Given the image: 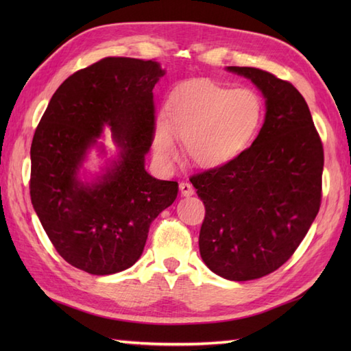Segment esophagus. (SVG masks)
<instances>
[{
	"mask_svg": "<svg viewBox=\"0 0 351 351\" xmlns=\"http://www.w3.org/2000/svg\"><path fill=\"white\" fill-rule=\"evenodd\" d=\"M180 190L182 196H191L193 193H195V189H193V185L190 182H181Z\"/></svg>",
	"mask_w": 351,
	"mask_h": 351,
	"instance_id": "1",
	"label": "esophagus"
}]
</instances>
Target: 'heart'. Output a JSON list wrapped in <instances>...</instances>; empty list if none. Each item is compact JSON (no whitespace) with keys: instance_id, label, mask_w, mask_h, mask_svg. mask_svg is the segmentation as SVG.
Masks as SVG:
<instances>
[{"instance_id":"obj_1","label":"heart","mask_w":351,"mask_h":351,"mask_svg":"<svg viewBox=\"0 0 351 351\" xmlns=\"http://www.w3.org/2000/svg\"><path fill=\"white\" fill-rule=\"evenodd\" d=\"M166 125L154 132V147L162 160L176 155L175 140L199 167L214 169L234 161L259 134L265 107L250 87H232L213 81H191L170 93Z\"/></svg>"}]
</instances>
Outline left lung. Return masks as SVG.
<instances>
[{"instance_id": "left-lung-1", "label": "left lung", "mask_w": 351, "mask_h": 351, "mask_svg": "<svg viewBox=\"0 0 351 351\" xmlns=\"http://www.w3.org/2000/svg\"><path fill=\"white\" fill-rule=\"evenodd\" d=\"M228 71L263 92L264 125L240 156L190 182L205 205L200 256L215 274L244 282L278 270L308 234L322 205L324 152L293 84L256 68Z\"/></svg>"}]
</instances>
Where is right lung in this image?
<instances>
[{"mask_svg": "<svg viewBox=\"0 0 351 351\" xmlns=\"http://www.w3.org/2000/svg\"><path fill=\"white\" fill-rule=\"evenodd\" d=\"M162 75L154 60L102 58L63 81L36 128L33 208L58 255L86 273L136 264L151 223L178 196L176 181L145 170L155 132L152 88ZM106 125L121 154L98 182L84 184L77 170Z\"/></svg>", "mask_w": 351, "mask_h": 351, "instance_id": "add662e5", "label": "right lung"}]
</instances>
